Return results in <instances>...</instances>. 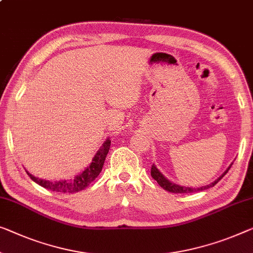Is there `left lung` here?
Here are the masks:
<instances>
[{
  "mask_svg": "<svg viewBox=\"0 0 253 253\" xmlns=\"http://www.w3.org/2000/svg\"><path fill=\"white\" fill-rule=\"evenodd\" d=\"M232 166V165H231ZM231 166L226 169L225 172L220 177H218V178L214 180L213 183L209 184V185L207 186H202V187H199V188H193V187H184V186H179L177 185L175 183H171L169 182V180L166 178V177L161 174V172L158 170L157 167L154 165H152V167H151V176L153 177V179H156L158 184L164 188V190L168 191V192H171V193H193V192H198V191H203V190H207V188L209 187H212L216 185V184L219 182V180L223 178V177L227 174V171L229 170V168H231Z\"/></svg>",
  "mask_w": 253,
  "mask_h": 253,
  "instance_id": "obj_1",
  "label": "left lung"
}]
</instances>
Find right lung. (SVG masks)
I'll return each mask as SVG.
<instances>
[{
    "mask_svg": "<svg viewBox=\"0 0 253 253\" xmlns=\"http://www.w3.org/2000/svg\"><path fill=\"white\" fill-rule=\"evenodd\" d=\"M111 141L109 138L105 139V142L101 146L100 150L97 151L95 156H94L92 163L81 174L75 176L73 179L70 180H58V182H48V180L39 179L37 177L33 176L32 174L27 172L28 176L32 178L34 182L39 184V185L43 186L47 190L60 192V193H76L84 188L87 187L94 179L96 178L102 170L105 157L110 149Z\"/></svg>",
    "mask_w": 253,
    "mask_h": 253,
    "instance_id": "add662e5",
    "label": "right lung"
}]
</instances>
